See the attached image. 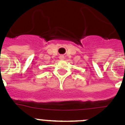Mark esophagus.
Returning <instances> with one entry per match:
<instances>
[{"mask_svg": "<svg viewBox=\"0 0 125 125\" xmlns=\"http://www.w3.org/2000/svg\"><path fill=\"white\" fill-rule=\"evenodd\" d=\"M59 59H61V60H64V56L63 55H61L60 56H59Z\"/></svg>", "mask_w": 125, "mask_h": 125, "instance_id": "1", "label": "esophagus"}]
</instances>
